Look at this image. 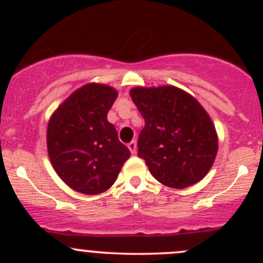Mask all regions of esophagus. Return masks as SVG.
<instances>
[{
  "mask_svg": "<svg viewBox=\"0 0 263 263\" xmlns=\"http://www.w3.org/2000/svg\"><path fill=\"white\" fill-rule=\"evenodd\" d=\"M128 148H129V151H131L132 154H136V150H137V144H136V141H131L128 144Z\"/></svg>",
  "mask_w": 263,
  "mask_h": 263,
  "instance_id": "34e87169",
  "label": "esophagus"
}]
</instances>
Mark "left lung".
<instances>
[{
  "label": "left lung",
  "mask_w": 263,
  "mask_h": 263,
  "mask_svg": "<svg viewBox=\"0 0 263 263\" xmlns=\"http://www.w3.org/2000/svg\"><path fill=\"white\" fill-rule=\"evenodd\" d=\"M129 95L145 119L137 154L154 178L177 190L200 182L213 166L219 144L202 105L171 85L137 86Z\"/></svg>",
  "instance_id": "1"
}]
</instances>
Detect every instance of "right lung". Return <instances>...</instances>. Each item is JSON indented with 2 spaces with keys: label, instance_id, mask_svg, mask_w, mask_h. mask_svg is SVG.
Listing matches in <instances>:
<instances>
[{
  "label": "right lung",
  "instance_id": "add662e5",
  "mask_svg": "<svg viewBox=\"0 0 263 263\" xmlns=\"http://www.w3.org/2000/svg\"><path fill=\"white\" fill-rule=\"evenodd\" d=\"M117 97L115 87L86 84L49 118L47 148L50 164L76 192L98 195L109 190L131 155L107 119Z\"/></svg>",
  "mask_w": 263,
  "mask_h": 263
}]
</instances>
